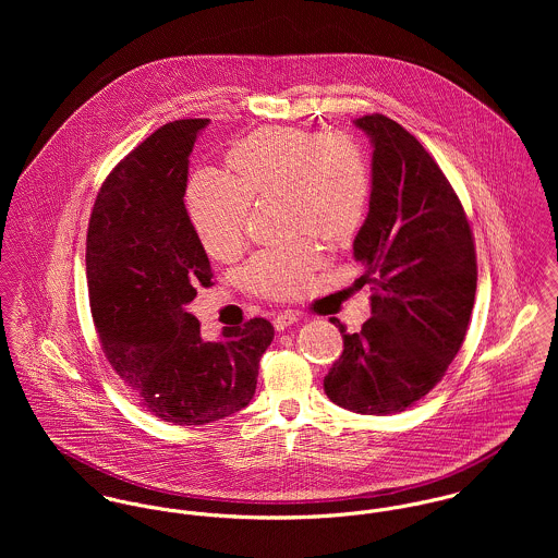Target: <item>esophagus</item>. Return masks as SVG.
I'll return each mask as SVG.
<instances>
[{"label": "esophagus", "instance_id": "34e87169", "mask_svg": "<svg viewBox=\"0 0 558 558\" xmlns=\"http://www.w3.org/2000/svg\"><path fill=\"white\" fill-rule=\"evenodd\" d=\"M296 322H299V316H296L294 312L279 314V316H275V319H272V324H275L277 330H286L288 326H292V324H296Z\"/></svg>", "mask_w": 558, "mask_h": 558}]
</instances>
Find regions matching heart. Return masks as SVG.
Segmentation results:
<instances>
[{
    "mask_svg": "<svg viewBox=\"0 0 558 558\" xmlns=\"http://www.w3.org/2000/svg\"><path fill=\"white\" fill-rule=\"evenodd\" d=\"M228 171L202 169L186 189V208L208 255L226 259L242 246L251 199L283 195L294 232L328 242L352 239L372 199V167L363 144L350 133L266 126L248 133L228 153ZM319 264V248L301 240L259 253L246 268L248 286L275 299L305 290Z\"/></svg>",
    "mask_w": 558,
    "mask_h": 558,
    "instance_id": "obj_1",
    "label": "heart"
}]
</instances>
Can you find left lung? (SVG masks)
<instances>
[{
    "label": "left lung",
    "mask_w": 558,
    "mask_h": 558,
    "mask_svg": "<svg viewBox=\"0 0 558 558\" xmlns=\"http://www.w3.org/2000/svg\"><path fill=\"white\" fill-rule=\"evenodd\" d=\"M354 126L374 153L369 213L352 248L376 292L361 332L330 318L343 354L324 391L352 412L396 414L427 396L462 348L477 292L475 242L456 191L414 135L380 113Z\"/></svg>",
    "instance_id": "1"
}]
</instances>
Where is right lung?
Instances as JSON below:
<instances>
[{
	"instance_id": "obj_1",
	"label": "right lung",
	"mask_w": 558,
	"mask_h": 558,
	"mask_svg": "<svg viewBox=\"0 0 558 558\" xmlns=\"http://www.w3.org/2000/svg\"><path fill=\"white\" fill-rule=\"evenodd\" d=\"M210 120L160 126L102 182L89 217L85 275L92 318L116 374L160 421L204 425L242 410L275 337L268 319L206 341L186 312L213 286L184 206L189 157Z\"/></svg>"
}]
</instances>
